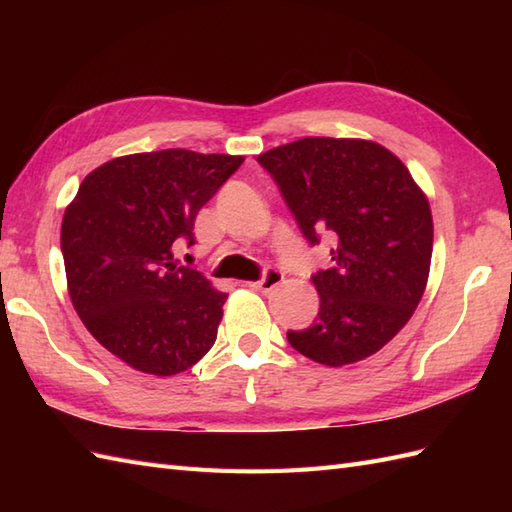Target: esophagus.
I'll use <instances>...</instances> for the list:
<instances>
[{
	"label": "esophagus",
	"mask_w": 512,
	"mask_h": 512,
	"mask_svg": "<svg viewBox=\"0 0 512 512\" xmlns=\"http://www.w3.org/2000/svg\"><path fill=\"white\" fill-rule=\"evenodd\" d=\"M281 281H284V275H281L279 270L270 268V270H266L262 279L250 281L248 288H250V290H255V292H270V290H273L275 286H279Z\"/></svg>",
	"instance_id": "34e87169"
}]
</instances>
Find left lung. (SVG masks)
I'll list each match as a JSON object with an SVG mask.
<instances>
[{"label":"left lung","instance_id":"obj_1","mask_svg":"<svg viewBox=\"0 0 512 512\" xmlns=\"http://www.w3.org/2000/svg\"><path fill=\"white\" fill-rule=\"evenodd\" d=\"M299 231L332 237V268L312 275L321 297L310 328L288 343L321 365L376 354L402 330L427 286L433 220L409 169L372 140L301 138L257 156Z\"/></svg>","mask_w":512,"mask_h":512}]
</instances>
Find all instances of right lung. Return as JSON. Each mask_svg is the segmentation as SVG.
<instances>
[{"mask_svg": "<svg viewBox=\"0 0 512 512\" xmlns=\"http://www.w3.org/2000/svg\"><path fill=\"white\" fill-rule=\"evenodd\" d=\"M242 156L162 149L114 158L81 182L61 224L72 306L105 350L171 376L211 350L224 292L173 253Z\"/></svg>", "mask_w": 512, "mask_h": 512, "instance_id": "right-lung-1", "label": "right lung"}]
</instances>
